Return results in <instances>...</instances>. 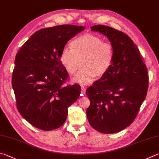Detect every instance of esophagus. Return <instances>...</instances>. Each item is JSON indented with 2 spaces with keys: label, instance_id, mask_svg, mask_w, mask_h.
Wrapping results in <instances>:
<instances>
[{
  "label": "esophagus",
  "instance_id": "34e87169",
  "mask_svg": "<svg viewBox=\"0 0 159 159\" xmlns=\"http://www.w3.org/2000/svg\"><path fill=\"white\" fill-rule=\"evenodd\" d=\"M85 88L83 87V86H81V92L83 94H85Z\"/></svg>",
  "mask_w": 159,
  "mask_h": 159
}]
</instances>
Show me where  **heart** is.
<instances>
[{
	"label": "heart",
	"instance_id": "1",
	"mask_svg": "<svg viewBox=\"0 0 159 159\" xmlns=\"http://www.w3.org/2000/svg\"><path fill=\"white\" fill-rule=\"evenodd\" d=\"M71 48L65 47L60 60L69 74H74L80 65L81 69L74 78L75 82L88 85L94 78L101 79L108 73L113 64L115 50L110 43L92 34H85L71 42Z\"/></svg>",
	"mask_w": 159,
	"mask_h": 159
}]
</instances>
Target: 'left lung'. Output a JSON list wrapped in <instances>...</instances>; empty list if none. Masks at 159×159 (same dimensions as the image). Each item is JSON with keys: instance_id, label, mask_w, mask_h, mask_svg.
<instances>
[{"instance_id": "8db88e82", "label": "left lung", "mask_w": 159, "mask_h": 159, "mask_svg": "<svg viewBox=\"0 0 159 159\" xmlns=\"http://www.w3.org/2000/svg\"><path fill=\"white\" fill-rule=\"evenodd\" d=\"M91 30L107 37L115 56L108 73L86 89L90 101L86 114L92 128L114 134L129 126L138 115L148 92V69L127 34L103 25Z\"/></svg>"}]
</instances>
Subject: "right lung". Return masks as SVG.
<instances>
[{
	"label": "right lung",
	"mask_w": 159,
	"mask_h": 159,
	"mask_svg": "<svg viewBox=\"0 0 159 159\" xmlns=\"http://www.w3.org/2000/svg\"><path fill=\"white\" fill-rule=\"evenodd\" d=\"M84 26L60 25L34 33L16 53L11 85L20 114L36 128L51 131L67 119L69 106L80 86L64 85L68 73L60 55L69 40Z\"/></svg>",
	"instance_id": "obj_1"
}]
</instances>
